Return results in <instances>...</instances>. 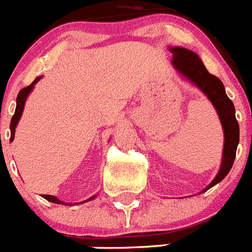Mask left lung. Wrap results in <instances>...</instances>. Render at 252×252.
Wrapping results in <instances>:
<instances>
[{
	"instance_id": "left-lung-1",
	"label": "left lung",
	"mask_w": 252,
	"mask_h": 252,
	"mask_svg": "<svg viewBox=\"0 0 252 252\" xmlns=\"http://www.w3.org/2000/svg\"><path fill=\"white\" fill-rule=\"evenodd\" d=\"M170 51L173 53V60H171L173 65L184 78L195 84L207 95V98L212 102L223 128L224 145L221 169L211 184L203 190L206 192L209 188L220 183L228 174L235 161L236 150L240 140V128L235 116V106L232 101L227 97L223 83L216 75L211 74L207 70L201 58L194 51L180 46L170 48Z\"/></svg>"
}]
</instances>
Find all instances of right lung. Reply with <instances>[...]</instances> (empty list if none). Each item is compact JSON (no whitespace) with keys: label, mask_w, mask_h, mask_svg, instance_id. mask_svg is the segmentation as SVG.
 Segmentation results:
<instances>
[{"label":"right lung","mask_w":252,"mask_h":252,"mask_svg":"<svg viewBox=\"0 0 252 252\" xmlns=\"http://www.w3.org/2000/svg\"><path fill=\"white\" fill-rule=\"evenodd\" d=\"M40 79H41V77H37L36 79H35V81L30 84V86L25 87V88H22V90L20 91V92H19V94H17V98H16V110H15V115L12 116V119H11V124H10V130H11V137H10V141H12V140H13V136H15V128H16L17 122H19L20 117H21V115H22V111H24V107H25L26 98H28V95L30 94L31 91H32V88H34L35 83H37V82H39ZM43 197L45 198L46 201L53 202V203L65 204V203H64V202L59 201V199H58L57 197H54V195L44 194ZM93 198H95V195H93V197H91L90 199H87V201H84V202L92 201ZM84 202H81V203H84ZM69 206H72V204H69Z\"/></svg>","instance_id":"obj_1"}]
</instances>
